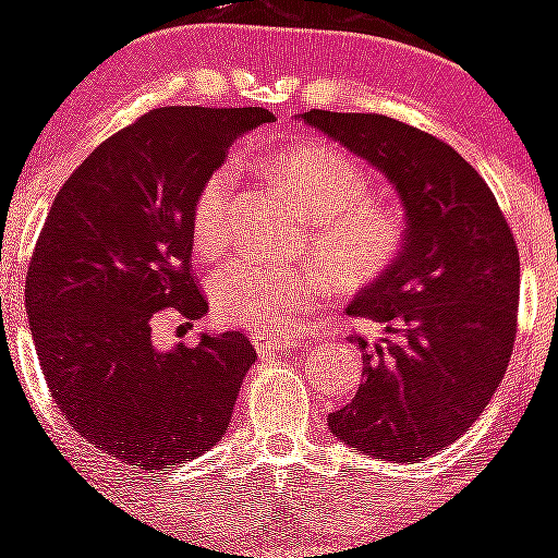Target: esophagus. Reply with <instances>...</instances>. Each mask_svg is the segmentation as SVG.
I'll return each instance as SVG.
<instances>
[{
	"mask_svg": "<svg viewBox=\"0 0 558 558\" xmlns=\"http://www.w3.org/2000/svg\"><path fill=\"white\" fill-rule=\"evenodd\" d=\"M254 347L256 349H299L302 347V338L299 335H290V332H276V335H254Z\"/></svg>",
	"mask_w": 558,
	"mask_h": 558,
	"instance_id": "1",
	"label": "esophagus"
}]
</instances>
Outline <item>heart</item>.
I'll use <instances>...</instances> for the list:
<instances>
[{
	"label": "heart",
	"mask_w": 558,
	"mask_h": 558,
	"mask_svg": "<svg viewBox=\"0 0 558 558\" xmlns=\"http://www.w3.org/2000/svg\"><path fill=\"white\" fill-rule=\"evenodd\" d=\"M270 172L302 206L307 243L335 288H363L386 274L405 245L402 211L366 195L368 181L357 161L338 147L290 145L276 150ZM234 170L211 167L190 204L195 248L215 254L229 234ZM313 263L274 265L256 256H234L211 276V310L220 322L248 332H290L324 290Z\"/></svg>",
	"instance_id": "b5f03b06"
}]
</instances>
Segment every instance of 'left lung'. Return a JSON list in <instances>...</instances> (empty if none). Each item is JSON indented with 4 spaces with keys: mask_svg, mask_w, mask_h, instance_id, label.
<instances>
[{
    "mask_svg": "<svg viewBox=\"0 0 558 558\" xmlns=\"http://www.w3.org/2000/svg\"><path fill=\"white\" fill-rule=\"evenodd\" d=\"M307 125L386 172L405 206L397 263L349 313L383 327L329 433L363 456L425 461L470 430L514 352L520 251L495 195L447 142L383 113L310 108Z\"/></svg>",
    "mask_w": 558,
    "mask_h": 558,
    "instance_id": "obj_1",
    "label": "left lung"
}]
</instances>
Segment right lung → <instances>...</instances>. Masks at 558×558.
I'll list each match as a JSON object with an SVG mask.
<instances>
[{
	"label": "right lung",
	"mask_w": 558,
	"mask_h": 558,
	"mask_svg": "<svg viewBox=\"0 0 558 558\" xmlns=\"http://www.w3.org/2000/svg\"><path fill=\"white\" fill-rule=\"evenodd\" d=\"M268 108L172 106L113 133L66 179L29 259L24 307L56 405L133 470L215 447L256 360L243 332L153 347L161 315L209 310L192 276L190 204Z\"/></svg>",
	"instance_id": "1"
}]
</instances>
